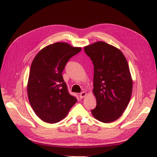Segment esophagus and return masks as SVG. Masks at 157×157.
Wrapping results in <instances>:
<instances>
[{
	"label": "esophagus",
	"mask_w": 157,
	"mask_h": 157,
	"mask_svg": "<svg viewBox=\"0 0 157 157\" xmlns=\"http://www.w3.org/2000/svg\"><path fill=\"white\" fill-rule=\"evenodd\" d=\"M86 96V92H82L79 94V97L80 98H84Z\"/></svg>",
	"instance_id": "1"
}]
</instances>
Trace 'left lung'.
I'll return each mask as SVG.
<instances>
[{"label": "left lung", "mask_w": 157, "mask_h": 157, "mask_svg": "<svg viewBox=\"0 0 157 157\" xmlns=\"http://www.w3.org/2000/svg\"><path fill=\"white\" fill-rule=\"evenodd\" d=\"M94 65V94L96 107L91 110L97 120L112 122L127 108L132 91L128 62L115 47L98 41L84 47Z\"/></svg>", "instance_id": "8db88e82"}]
</instances>
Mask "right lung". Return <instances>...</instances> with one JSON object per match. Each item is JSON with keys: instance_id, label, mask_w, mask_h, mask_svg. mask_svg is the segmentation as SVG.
Segmentation results:
<instances>
[{"instance_id": "right-lung-1", "label": "right lung", "mask_w": 157, "mask_h": 157, "mask_svg": "<svg viewBox=\"0 0 157 157\" xmlns=\"http://www.w3.org/2000/svg\"><path fill=\"white\" fill-rule=\"evenodd\" d=\"M81 50L66 43H56L40 51L33 61L28 98L35 114L43 121L59 122L77 102V98L69 93L62 72L70 58Z\"/></svg>"}]
</instances>
